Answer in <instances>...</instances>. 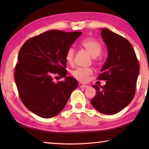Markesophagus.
<instances>
[{
    "mask_svg": "<svg viewBox=\"0 0 149 149\" xmlns=\"http://www.w3.org/2000/svg\"><path fill=\"white\" fill-rule=\"evenodd\" d=\"M79 87L80 88H87L89 86L87 85H84V84H81V83H79Z\"/></svg>",
    "mask_w": 149,
    "mask_h": 149,
    "instance_id": "esophagus-1",
    "label": "esophagus"
}]
</instances>
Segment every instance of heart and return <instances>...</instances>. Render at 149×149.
<instances>
[{
  "label": "heart",
  "instance_id": "obj_1",
  "mask_svg": "<svg viewBox=\"0 0 149 149\" xmlns=\"http://www.w3.org/2000/svg\"><path fill=\"white\" fill-rule=\"evenodd\" d=\"M81 45L84 47L93 57H96L102 51V46L99 41L91 38L85 39L81 42ZM75 50L73 47H70L65 52V58L68 64H72L74 61ZM93 74V70L91 68H77L72 72V76L81 82H86L89 77Z\"/></svg>",
  "mask_w": 149,
  "mask_h": 149
}]
</instances>
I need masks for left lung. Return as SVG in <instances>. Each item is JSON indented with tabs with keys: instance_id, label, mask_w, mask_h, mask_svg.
Returning a JSON list of instances; mask_svg holds the SVG:
<instances>
[{
	"instance_id": "left-lung-1",
	"label": "left lung",
	"mask_w": 149,
	"mask_h": 149,
	"mask_svg": "<svg viewBox=\"0 0 149 149\" xmlns=\"http://www.w3.org/2000/svg\"><path fill=\"white\" fill-rule=\"evenodd\" d=\"M108 56L97 77L104 86L93 85L96 95L91 103L104 114L112 115L130 104L135 94L139 64L132 44L124 37L107 28L101 29Z\"/></svg>"
}]
</instances>
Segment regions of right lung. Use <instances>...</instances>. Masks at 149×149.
I'll use <instances>...</instances> for the list:
<instances>
[{"label":"right lung","mask_w":149,"mask_h":149,"mask_svg":"<svg viewBox=\"0 0 149 149\" xmlns=\"http://www.w3.org/2000/svg\"><path fill=\"white\" fill-rule=\"evenodd\" d=\"M81 34L50 30L30 38L20 49L15 81L22 102L39 116L50 118L59 114L78 87L75 78L65 77V55ZM56 75L65 79L54 82Z\"/></svg>","instance_id":"1"}]
</instances>
